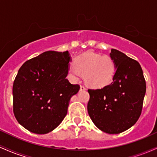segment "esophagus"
Returning <instances> with one entry per match:
<instances>
[{"label": "esophagus", "mask_w": 157, "mask_h": 157, "mask_svg": "<svg viewBox=\"0 0 157 157\" xmlns=\"http://www.w3.org/2000/svg\"><path fill=\"white\" fill-rule=\"evenodd\" d=\"M86 87L83 86V85H81L80 86V91H86Z\"/></svg>", "instance_id": "obj_1"}]
</instances>
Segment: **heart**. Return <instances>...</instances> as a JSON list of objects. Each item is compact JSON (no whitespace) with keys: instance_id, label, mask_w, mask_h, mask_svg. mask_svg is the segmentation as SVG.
Segmentation results:
<instances>
[{"instance_id":"b5f03b06","label":"heart","mask_w":157,"mask_h":157,"mask_svg":"<svg viewBox=\"0 0 157 157\" xmlns=\"http://www.w3.org/2000/svg\"><path fill=\"white\" fill-rule=\"evenodd\" d=\"M116 68V63L111 56L88 52L75 57L68 72L73 81L78 80L81 75H84L86 83L92 87L102 88L112 81Z\"/></svg>"}]
</instances>
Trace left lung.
Returning <instances> with one entry per match:
<instances>
[{
  "label": "left lung",
  "instance_id": "1",
  "mask_svg": "<svg viewBox=\"0 0 157 157\" xmlns=\"http://www.w3.org/2000/svg\"><path fill=\"white\" fill-rule=\"evenodd\" d=\"M110 56L117 68L113 82L102 89H88V112L99 129L113 134L128 130L137 122L146 82L137 61L113 48Z\"/></svg>",
  "mask_w": 157,
  "mask_h": 157
}]
</instances>
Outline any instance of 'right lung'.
I'll return each instance as SVG.
<instances>
[{
    "instance_id": "obj_1",
    "label": "right lung",
    "mask_w": 157,
    "mask_h": 157,
    "mask_svg": "<svg viewBox=\"0 0 157 157\" xmlns=\"http://www.w3.org/2000/svg\"><path fill=\"white\" fill-rule=\"evenodd\" d=\"M70 60L68 51H48L20 68L12 87L13 112L28 131L47 134L67 114L70 99L80 90L66 78Z\"/></svg>"
}]
</instances>
